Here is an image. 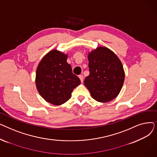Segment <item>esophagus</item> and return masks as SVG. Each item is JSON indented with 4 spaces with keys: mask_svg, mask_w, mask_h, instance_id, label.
Returning a JSON list of instances; mask_svg holds the SVG:
<instances>
[{
    "mask_svg": "<svg viewBox=\"0 0 157 157\" xmlns=\"http://www.w3.org/2000/svg\"><path fill=\"white\" fill-rule=\"evenodd\" d=\"M79 78L80 79V80H81V83H83V80H84V77H83V75H79Z\"/></svg>",
    "mask_w": 157,
    "mask_h": 157,
    "instance_id": "esophagus-1",
    "label": "esophagus"
}]
</instances>
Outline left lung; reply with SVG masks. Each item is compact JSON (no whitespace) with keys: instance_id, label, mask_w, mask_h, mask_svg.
Here are the masks:
<instances>
[{"instance_id":"left-lung-1","label":"left lung","mask_w":157,"mask_h":157,"mask_svg":"<svg viewBox=\"0 0 157 157\" xmlns=\"http://www.w3.org/2000/svg\"><path fill=\"white\" fill-rule=\"evenodd\" d=\"M90 75L84 84L92 97L100 102H108L120 94L125 79L123 65L111 49L98 46L88 55Z\"/></svg>"}]
</instances>
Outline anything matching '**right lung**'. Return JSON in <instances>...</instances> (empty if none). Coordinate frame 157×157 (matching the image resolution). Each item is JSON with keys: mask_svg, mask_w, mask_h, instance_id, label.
I'll use <instances>...</instances> for the list:
<instances>
[{"mask_svg": "<svg viewBox=\"0 0 157 157\" xmlns=\"http://www.w3.org/2000/svg\"><path fill=\"white\" fill-rule=\"evenodd\" d=\"M67 54L53 49L43 58L37 68V91L46 102L55 105L67 102L73 90L81 83L67 62Z\"/></svg>", "mask_w": 157, "mask_h": 157, "instance_id": "1", "label": "right lung"}]
</instances>
